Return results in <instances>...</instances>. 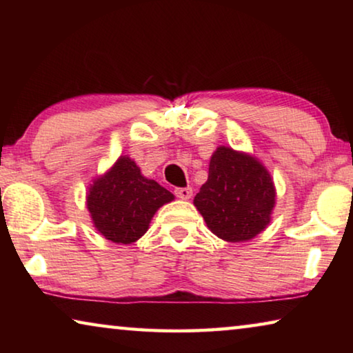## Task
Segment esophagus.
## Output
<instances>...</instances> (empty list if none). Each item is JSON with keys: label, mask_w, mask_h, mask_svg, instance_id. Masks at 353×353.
<instances>
[{"label": "esophagus", "mask_w": 353, "mask_h": 353, "mask_svg": "<svg viewBox=\"0 0 353 353\" xmlns=\"http://www.w3.org/2000/svg\"><path fill=\"white\" fill-rule=\"evenodd\" d=\"M174 194L179 199H190L193 196V188L191 187H183V188H174Z\"/></svg>", "instance_id": "obj_1"}]
</instances>
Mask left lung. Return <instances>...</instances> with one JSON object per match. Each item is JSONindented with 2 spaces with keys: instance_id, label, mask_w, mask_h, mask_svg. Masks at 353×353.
<instances>
[{
  "instance_id": "1",
  "label": "left lung",
  "mask_w": 353,
  "mask_h": 353,
  "mask_svg": "<svg viewBox=\"0 0 353 353\" xmlns=\"http://www.w3.org/2000/svg\"><path fill=\"white\" fill-rule=\"evenodd\" d=\"M276 204L270 172L250 155L219 146L194 198L207 227L225 241L252 240L270 224Z\"/></svg>"
}]
</instances>
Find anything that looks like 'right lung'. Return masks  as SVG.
I'll return each mask as SVG.
<instances>
[{
    "label": "right lung",
    "instance_id": "1",
    "mask_svg": "<svg viewBox=\"0 0 353 353\" xmlns=\"http://www.w3.org/2000/svg\"><path fill=\"white\" fill-rule=\"evenodd\" d=\"M174 199L168 190L141 176L129 157H119L112 170L94 181L87 208L101 235L113 243L130 244L145 235L154 213Z\"/></svg>",
    "mask_w": 353,
    "mask_h": 353
}]
</instances>
